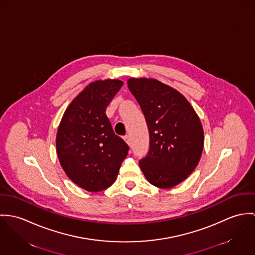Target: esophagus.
Returning a JSON list of instances; mask_svg holds the SVG:
<instances>
[{
	"label": "esophagus",
	"mask_w": 255,
	"mask_h": 255,
	"mask_svg": "<svg viewBox=\"0 0 255 255\" xmlns=\"http://www.w3.org/2000/svg\"><path fill=\"white\" fill-rule=\"evenodd\" d=\"M124 141H126L129 145L131 144V139H130V136H128V135H126L125 137H124Z\"/></svg>",
	"instance_id": "1"
}]
</instances>
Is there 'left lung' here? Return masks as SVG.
<instances>
[{"label": "left lung", "mask_w": 255, "mask_h": 255, "mask_svg": "<svg viewBox=\"0 0 255 255\" xmlns=\"http://www.w3.org/2000/svg\"><path fill=\"white\" fill-rule=\"evenodd\" d=\"M128 88L141 107L149 132V149L139 164L146 180L170 189L195 170L203 149L198 114L176 89L152 78H130Z\"/></svg>", "instance_id": "obj_1"}]
</instances>
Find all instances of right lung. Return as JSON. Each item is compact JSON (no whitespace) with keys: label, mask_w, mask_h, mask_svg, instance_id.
<instances>
[{"label":"right lung","mask_w":255,"mask_h":255,"mask_svg":"<svg viewBox=\"0 0 255 255\" xmlns=\"http://www.w3.org/2000/svg\"><path fill=\"white\" fill-rule=\"evenodd\" d=\"M123 82L97 80L65 110L57 128V153L67 177L88 192H101L116 180L129 146L115 135L106 110Z\"/></svg>","instance_id":"add662e5"}]
</instances>
